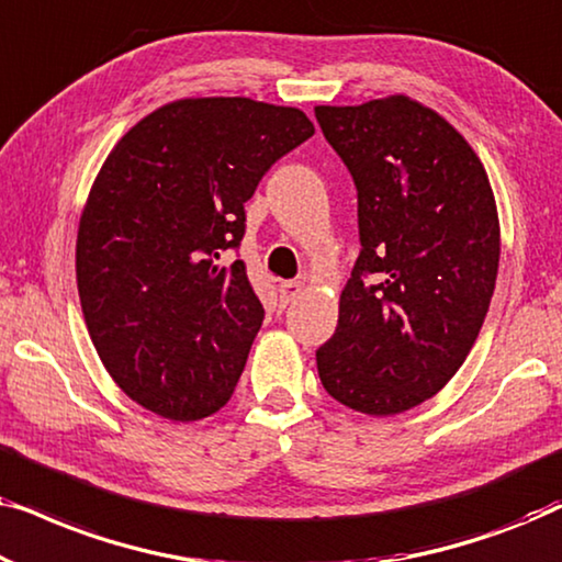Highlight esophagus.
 I'll return each mask as SVG.
<instances>
[{
    "mask_svg": "<svg viewBox=\"0 0 562 562\" xmlns=\"http://www.w3.org/2000/svg\"><path fill=\"white\" fill-rule=\"evenodd\" d=\"M304 291V283L302 281H283L281 286H279V294H281V302L283 304H289V302H294V299L302 294Z\"/></svg>",
    "mask_w": 562,
    "mask_h": 562,
    "instance_id": "34e87169",
    "label": "esophagus"
}]
</instances>
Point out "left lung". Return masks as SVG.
Instances as JSON below:
<instances>
[{
  "label": "left lung",
  "mask_w": 562,
  "mask_h": 562,
  "mask_svg": "<svg viewBox=\"0 0 562 562\" xmlns=\"http://www.w3.org/2000/svg\"><path fill=\"white\" fill-rule=\"evenodd\" d=\"M314 114L356 181L363 245L319 381L350 409L391 417L435 396L481 333L502 256L494 189L465 137L417 99Z\"/></svg>",
  "instance_id": "8db88e82"
}]
</instances>
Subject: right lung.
<instances>
[{"instance_id":"1","label":"right lung","mask_w":562,"mask_h":562,"mask_svg":"<svg viewBox=\"0 0 562 562\" xmlns=\"http://www.w3.org/2000/svg\"><path fill=\"white\" fill-rule=\"evenodd\" d=\"M312 135L296 106L176 99L99 168L76 235L81 312L106 373L148 412L196 422L233 396L263 304L222 252L263 173Z\"/></svg>"}]
</instances>
